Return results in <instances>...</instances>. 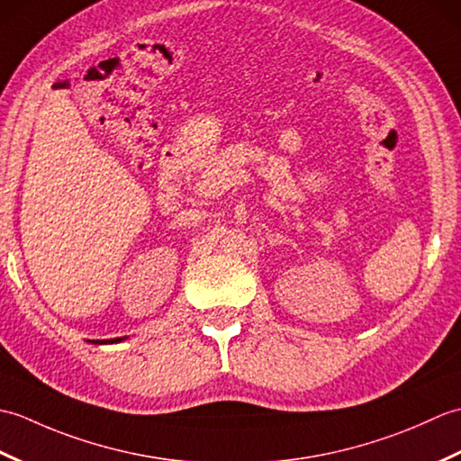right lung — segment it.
<instances>
[{
  "instance_id": "obj_1",
  "label": "right lung",
  "mask_w": 461,
  "mask_h": 461,
  "mask_svg": "<svg viewBox=\"0 0 461 461\" xmlns=\"http://www.w3.org/2000/svg\"><path fill=\"white\" fill-rule=\"evenodd\" d=\"M126 337H119V339H109V340H93L95 345H113V342H121V340H124Z\"/></svg>"
}]
</instances>
